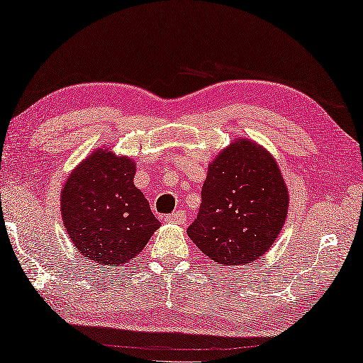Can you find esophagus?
Here are the masks:
<instances>
[{"label": "esophagus", "mask_w": 363, "mask_h": 363, "mask_svg": "<svg viewBox=\"0 0 363 363\" xmlns=\"http://www.w3.org/2000/svg\"><path fill=\"white\" fill-rule=\"evenodd\" d=\"M165 221H169V223H178V225H185L186 221V215L185 212H174L172 215H167L165 217Z\"/></svg>", "instance_id": "1"}]
</instances>
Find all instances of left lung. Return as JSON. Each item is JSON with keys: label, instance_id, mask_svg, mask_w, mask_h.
Segmentation results:
<instances>
[{"label": "left lung", "instance_id": "1", "mask_svg": "<svg viewBox=\"0 0 363 363\" xmlns=\"http://www.w3.org/2000/svg\"><path fill=\"white\" fill-rule=\"evenodd\" d=\"M289 199L271 152L253 140L236 138L208 164L201 211L188 236L217 264H249L276 242Z\"/></svg>", "mask_w": 363, "mask_h": 363}]
</instances>
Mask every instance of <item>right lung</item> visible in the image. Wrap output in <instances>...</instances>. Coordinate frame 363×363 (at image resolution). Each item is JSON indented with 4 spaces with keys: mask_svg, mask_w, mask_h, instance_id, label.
<instances>
[{
    "mask_svg": "<svg viewBox=\"0 0 363 363\" xmlns=\"http://www.w3.org/2000/svg\"><path fill=\"white\" fill-rule=\"evenodd\" d=\"M132 157L97 148L68 175L60 194L63 226L76 250L94 263H129L161 223L133 185Z\"/></svg>",
    "mask_w": 363,
    "mask_h": 363,
    "instance_id": "obj_1",
    "label": "right lung"
}]
</instances>
